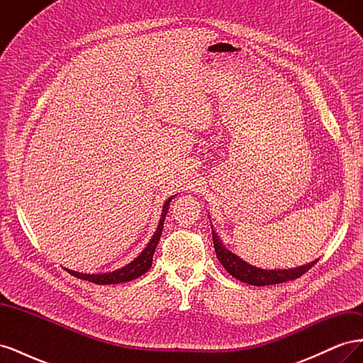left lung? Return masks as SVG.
Returning <instances> with one entry per match:
<instances>
[{"instance_id":"left-lung-1","label":"left lung","mask_w":363,"mask_h":363,"mask_svg":"<svg viewBox=\"0 0 363 363\" xmlns=\"http://www.w3.org/2000/svg\"><path fill=\"white\" fill-rule=\"evenodd\" d=\"M213 245L216 251L218 260L223 263V267L227 269V272L240 281L252 284V286H268V284H279L289 280L300 279L304 272L309 271L316 260L307 263V265L292 268V269H262L250 265L245 260L233 255L232 251L224 248L221 240L213 233Z\"/></svg>"}]
</instances>
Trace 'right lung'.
Returning <instances> with one entry per match:
<instances>
[{
	"instance_id": "obj_1",
	"label": "right lung",
	"mask_w": 363,
	"mask_h": 363,
	"mask_svg": "<svg viewBox=\"0 0 363 363\" xmlns=\"http://www.w3.org/2000/svg\"><path fill=\"white\" fill-rule=\"evenodd\" d=\"M171 200H172V196L171 199H168V201L163 206L162 216H160V221H159L155 236H152V239L150 240L145 250L142 251L133 262H130L128 265H125L121 269H116L113 272H107V274H83V272H75L71 269H67V271L71 274V276H74L77 279L92 281L95 284H118V283H124V281H130V280H135V279L140 277L142 274H145L151 268L152 255H155L156 247L159 244V239H160L162 230H163L164 216H167V213H168Z\"/></svg>"
}]
</instances>
